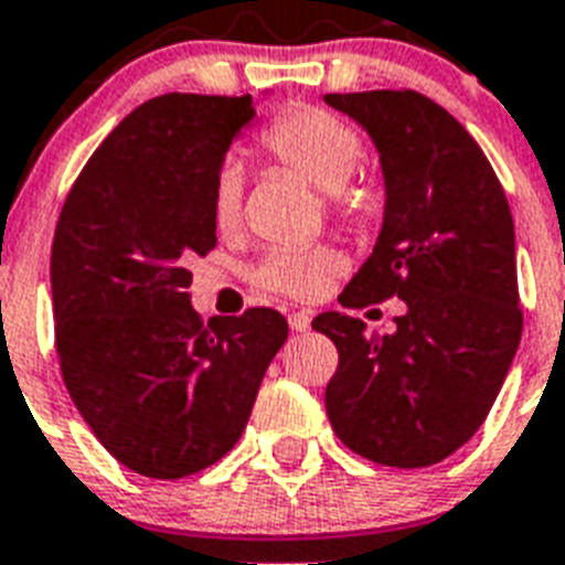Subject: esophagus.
I'll use <instances>...</instances> for the list:
<instances>
[{"mask_svg": "<svg viewBox=\"0 0 565 565\" xmlns=\"http://www.w3.org/2000/svg\"><path fill=\"white\" fill-rule=\"evenodd\" d=\"M310 319H313L310 313H290V330H296V333H305V330L310 328Z\"/></svg>", "mask_w": 565, "mask_h": 565, "instance_id": "esophagus-1", "label": "esophagus"}]
</instances>
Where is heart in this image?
Segmentation results:
<instances>
[{"label": "heart", "mask_w": 565, "mask_h": 565, "mask_svg": "<svg viewBox=\"0 0 565 565\" xmlns=\"http://www.w3.org/2000/svg\"><path fill=\"white\" fill-rule=\"evenodd\" d=\"M260 145L273 159L328 191L330 211L345 226L365 223L369 203L351 182L365 153V141L348 118L310 104L290 107L260 130ZM209 214L220 235H235L243 226V168L232 159L220 164L211 179ZM339 267L342 260L330 246L278 249L255 267V284L290 298H316L328 290Z\"/></svg>", "instance_id": "heart-1"}]
</instances>
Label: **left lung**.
Here are the masks:
<instances>
[{
    "label": "left lung",
    "mask_w": 565,
    "mask_h": 565,
    "mask_svg": "<svg viewBox=\"0 0 565 565\" xmlns=\"http://www.w3.org/2000/svg\"><path fill=\"white\" fill-rule=\"evenodd\" d=\"M324 100L365 127L386 179L377 246L339 305H406L386 337L339 310L313 319L339 351L330 426L374 465H438L484 424L520 348L511 205L473 136L433 98L374 89Z\"/></svg>",
    "instance_id": "left-lung-1"
}]
</instances>
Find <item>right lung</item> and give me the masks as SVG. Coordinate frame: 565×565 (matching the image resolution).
Instances as JSON below:
<instances>
[{
    "label": "right lung",
    "mask_w": 565,
    "mask_h": 565,
    "mask_svg": "<svg viewBox=\"0 0 565 565\" xmlns=\"http://www.w3.org/2000/svg\"><path fill=\"white\" fill-rule=\"evenodd\" d=\"M252 116V95L145 100L89 156L54 228L63 383L109 456L150 479L235 447L287 339L273 307L203 324L185 292L188 264L217 243L211 179Z\"/></svg>",
    "instance_id": "add662e5"
}]
</instances>
